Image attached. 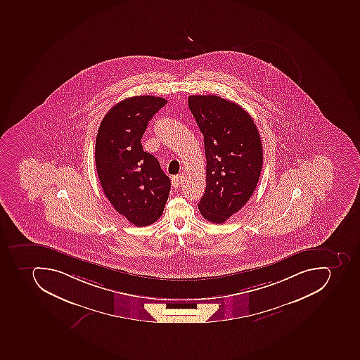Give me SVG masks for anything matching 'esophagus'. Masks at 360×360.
Returning a JSON list of instances; mask_svg holds the SVG:
<instances>
[{
	"mask_svg": "<svg viewBox=\"0 0 360 360\" xmlns=\"http://www.w3.org/2000/svg\"><path fill=\"white\" fill-rule=\"evenodd\" d=\"M181 181H183V176L175 175L173 179H172V184H173V186L175 187V188H177V187L181 185Z\"/></svg>",
	"mask_w": 360,
	"mask_h": 360,
	"instance_id": "1",
	"label": "esophagus"
}]
</instances>
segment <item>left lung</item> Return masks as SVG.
Here are the masks:
<instances>
[{"mask_svg": "<svg viewBox=\"0 0 360 360\" xmlns=\"http://www.w3.org/2000/svg\"><path fill=\"white\" fill-rule=\"evenodd\" d=\"M188 106L207 157V188L198 210L204 219L221 224L256 190L262 167L259 132L248 112L217 95H191Z\"/></svg>", "mask_w": 360, "mask_h": 360, "instance_id": "8db88e82", "label": "left lung"}]
</instances>
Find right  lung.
Wrapping results in <instances>:
<instances>
[{
    "label": "right lung",
    "instance_id": "right-lung-1",
    "mask_svg": "<svg viewBox=\"0 0 360 360\" xmlns=\"http://www.w3.org/2000/svg\"><path fill=\"white\" fill-rule=\"evenodd\" d=\"M166 103L151 95L121 101L106 113L96 136L101 186L117 212L136 226L156 222L169 194V177L140 141L148 122Z\"/></svg>",
    "mask_w": 360,
    "mask_h": 360
}]
</instances>
